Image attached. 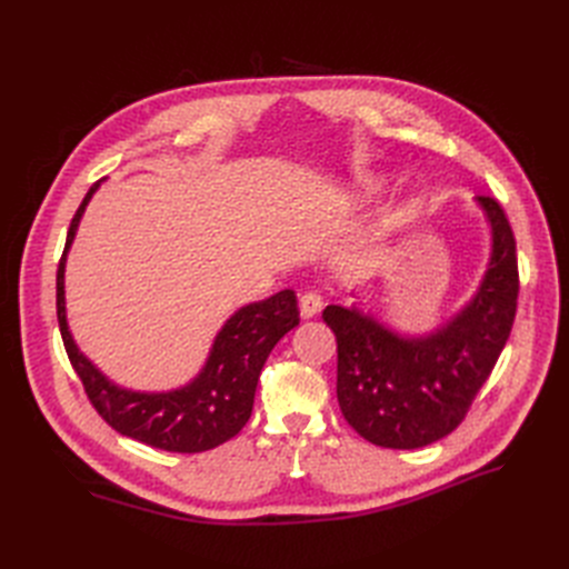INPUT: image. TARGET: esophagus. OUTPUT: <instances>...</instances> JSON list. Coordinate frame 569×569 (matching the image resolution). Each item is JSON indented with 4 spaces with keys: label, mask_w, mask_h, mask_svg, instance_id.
Masks as SVG:
<instances>
[{
    "label": "esophagus",
    "mask_w": 569,
    "mask_h": 569,
    "mask_svg": "<svg viewBox=\"0 0 569 569\" xmlns=\"http://www.w3.org/2000/svg\"><path fill=\"white\" fill-rule=\"evenodd\" d=\"M320 308H322V301H320V297L316 295V291H306V295H301V299H299V311H301V318H303V320L318 316Z\"/></svg>",
    "instance_id": "esophagus-1"
}]
</instances>
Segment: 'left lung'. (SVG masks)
I'll return each mask as SVG.
<instances>
[{
  "mask_svg": "<svg viewBox=\"0 0 569 569\" xmlns=\"http://www.w3.org/2000/svg\"><path fill=\"white\" fill-rule=\"evenodd\" d=\"M489 261L472 297L425 332L399 330L363 301L327 306L337 337V399L356 432L382 449H422L451 435L487 382L518 306V256L498 201L475 197Z\"/></svg>",
  "mask_w": 569,
  "mask_h": 569,
  "instance_id": "8db88e82",
  "label": "left lung"
}]
</instances>
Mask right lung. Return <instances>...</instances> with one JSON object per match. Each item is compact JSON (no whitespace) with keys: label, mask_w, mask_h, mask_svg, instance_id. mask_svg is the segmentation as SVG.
Returning <instances> with one entry per match:
<instances>
[{"label":"right lung","mask_w":569,"mask_h":569,"mask_svg":"<svg viewBox=\"0 0 569 569\" xmlns=\"http://www.w3.org/2000/svg\"><path fill=\"white\" fill-rule=\"evenodd\" d=\"M101 182L104 180L90 187L73 216L57 270V316L66 353L99 416L116 432L173 453L216 449L247 425L258 377L270 351L299 325L297 295L291 289H282L263 301L239 306L213 337L201 370L182 387L140 391L113 382L80 351L66 318V258L76 242L84 209Z\"/></svg>","instance_id":"obj_1"}]
</instances>
